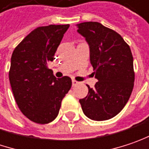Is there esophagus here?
I'll use <instances>...</instances> for the list:
<instances>
[{"label":"esophagus","mask_w":149,"mask_h":149,"mask_svg":"<svg viewBox=\"0 0 149 149\" xmlns=\"http://www.w3.org/2000/svg\"><path fill=\"white\" fill-rule=\"evenodd\" d=\"M78 83H79V82H78V81H76L75 80H72V86H75Z\"/></svg>","instance_id":"esophagus-1"}]
</instances>
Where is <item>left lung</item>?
<instances>
[{
  "label": "left lung",
  "mask_w": 149,
  "mask_h": 149,
  "mask_svg": "<svg viewBox=\"0 0 149 149\" xmlns=\"http://www.w3.org/2000/svg\"><path fill=\"white\" fill-rule=\"evenodd\" d=\"M77 32L90 48L94 88L80 99L83 113L92 120L102 121L117 115L125 106L134 86L135 74L130 47L117 32L97 22L76 24Z\"/></svg>",
  "instance_id": "8db88e82"
}]
</instances>
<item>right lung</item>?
Segmentation results:
<instances>
[{
  "mask_svg": "<svg viewBox=\"0 0 149 149\" xmlns=\"http://www.w3.org/2000/svg\"><path fill=\"white\" fill-rule=\"evenodd\" d=\"M69 24L38 27L17 47L9 80L17 104L29 120L47 124L56 119L72 86L68 76L57 79L47 68Z\"/></svg>",
  "mask_w": 149,
  "mask_h": 149,
  "instance_id": "1",
  "label": "right lung"
}]
</instances>
